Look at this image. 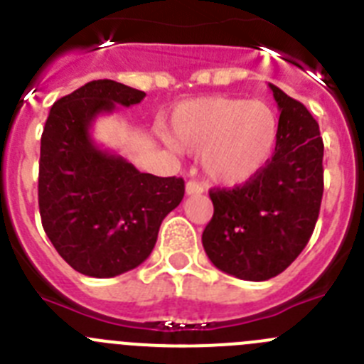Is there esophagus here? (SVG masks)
Wrapping results in <instances>:
<instances>
[{
  "mask_svg": "<svg viewBox=\"0 0 364 364\" xmlns=\"http://www.w3.org/2000/svg\"><path fill=\"white\" fill-rule=\"evenodd\" d=\"M202 191H204V188L198 182H195V180H189L188 184H186V195H200Z\"/></svg>",
  "mask_w": 364,
  "mask_h": 364,
  "instance_id": "34e87169",
  "label": "esophagus"
}]
</instances>
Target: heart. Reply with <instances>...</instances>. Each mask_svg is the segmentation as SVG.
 <instances>
[{"label":"heart","mask_w":364,"mask_h":364,"mask_svg":"<svg viewBox=\"0 0 364 364\" xmlns=\"http://www.w3.org/2000/svg\"><path fill=\"white\" fill-rule=\"evenodd\" d=\"M279 114L262 100L198 98L171 118L176 147L202 153L205 176L220 186H242L264 171L279 142Z\"/></svg>","instance_id":"1"}]
</instances>
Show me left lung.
Returning a JSON list of instances; mask_svg holds the SVG:
<instances>
[{"label":"left lung","mask_w":364,"mask_h":364,"mask_svg":"<svg viewBox=\"0 0 364 364\" xmlns=\"http://www.w3.org/2000/svg\"><path fill=\"white\" fill-rule=\"evenodd\" d=\"M277 102L279 142L264 171L233 189H211L213 217L202 246L220 272L268 281L299 257L323 200V138L301 102L269 83Z\"/></svg>","instance_id":"obj_1"}]
</instances>
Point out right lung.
<instances>
[{
  "mask_svg": "<svg viewBox=\"0 0 364 364\" xmlns=\"http://www.w3.org/2000/svg\"><path fill=\"white\" fill-rule=\"evenodd\" d=\"M144 96L124 83L95 80L58 100L45 122L41 224L62 259L87 277H117L142 264L166 215L184 198L182 178L140 173L91 136L96 117L140 104Z\"/></svg>",
  "mask_w": 364,
  "mask_h": 364,
  "instance_id": "1",
  "label": "right lung"
}]
</instances>
